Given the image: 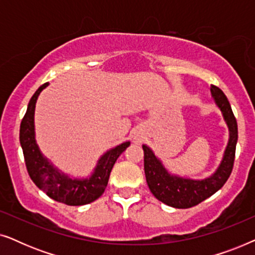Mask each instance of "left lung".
<instances>
[{"label": "left lung", "instance_id": "1", "mask_svg": "<svg viewBox=\"0 0 255 255\" xmlns=\"http://www.w3.org/2000/svg\"><path fill=\"white\" fill-rule=\"evenodd\" d=\"M210 92L216 104L222 111L230 131V139L221 165L210 177L204 180H190L170 175L152 149L142 145L146 182L151 193L169 207L187 209L200 204L221 189L231 175L235 163L236 145L238 140V125L225 94L214 85H211Z\"/></svg>", "mask_w": 255, "mask_h": 255}]
</instances>
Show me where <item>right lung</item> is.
I'll use <instances>...</instances> for the list:
<instances>
[{
	"mask_svg": "<svg viewBox=\"0 0 255 255\" xmlns=\"http://www.w3.org/2000/svg\"><path fill=\"white\" fill-rule=\"evenodd\" d=\"M48 83H44L31 97L19 128V141L27 173L36 186L46 193L48 197L67 205H83L92 203L104 193L111 169L122 153L130 146V141L111 148L99 160L89 179H69L59 173L52 163L45 159L34 139V108L38 96Z\"/></svg>",
	"mask_w": 255,
	"mask_h": 255,
	"instance_id": "obj_1",
	"label": "right lung"
}]
</instances>
